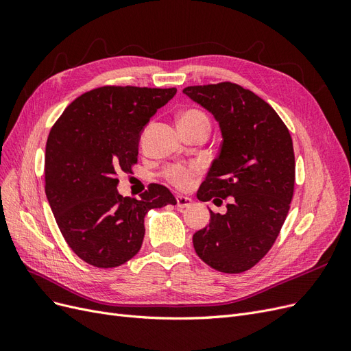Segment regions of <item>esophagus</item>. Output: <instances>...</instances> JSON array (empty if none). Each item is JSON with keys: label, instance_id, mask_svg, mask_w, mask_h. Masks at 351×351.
<instances>
[{"label": "esophagus", "instance_id": "obj_1", "mask_svg": "<svg viewBox=\"0 0 351 351\" xmlns=\"http://www.w3.org/2000/svg\"><path fill=\"white\" fill-rule=\"evenodd\" d=\"M176 200H177V206L182 208V209L189 208L190 205H192V199L187 197V196H183V195H177Z\"/></svg>", "mask_w": 351, "mask_h": 351}]
</instances>
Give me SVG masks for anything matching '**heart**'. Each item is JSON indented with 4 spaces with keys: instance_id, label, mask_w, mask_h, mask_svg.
<instances>
[{
    "instance_id": "heart-1",
    "label": "heart",
    "mask_w": 351,
    "mask_h": 351,
    "mask_svg": "<svg viewBox=\"0 0 351 351\" xmlns=\"http://www.w3.org/2000/svg\"><path fill=\"white\" fill-rule=\"evenodd\" d=\"M178 125H206L209 127L208 117L197 110L184 111L178 119ZM195 173L193 167H183V165H171L167 168L165 176L169 182L174 183L178 187H186L192 182V176Z\"/></svg>"
}]
</instances>
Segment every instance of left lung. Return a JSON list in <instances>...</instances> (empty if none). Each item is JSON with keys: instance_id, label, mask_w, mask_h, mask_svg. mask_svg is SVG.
I'll return each instance as SVG.
<instances>
[{"instance_id": "8db88e82", "label": "left lung", "mask_w": 351, "mask_h": 351, "mask_svg": "<svg viewBox=\"0 0 351 351\" xmlns=\"http://www.w3.org/2000/svg\"><path fill=\"white\" fill-rule=\"evenodd\" d=\"M183 93L214 115L222 137L197 199H228L226 214L209 209V224L193 234L195 250L219 272H244L268 253L289 214L295 169L290 132L269 104L236 83Z\"/></svg>"}]
</instances>
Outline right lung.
Listing matches in <instances>:
<instances>
[{
    "mask_svg": "<svg viewBox=\"0 0 351 351\" xmlns=\"http://www.w3.org/2000/svg\"><path fill=\"white\" fill-rule=\"evenodd\" d=\"M177 89L104 86L74 99L52 127L45 149V193L71 250L97 268L120 267L141 250L147 210L176 205L161 184L123 197L119 173L137 162L139 139Z\"/></svg>",
    "mask_w": 351,
    "mask_h": 351,
    "instance_id": "obj_1",
    "label": "right lung"
}]
</instances>
